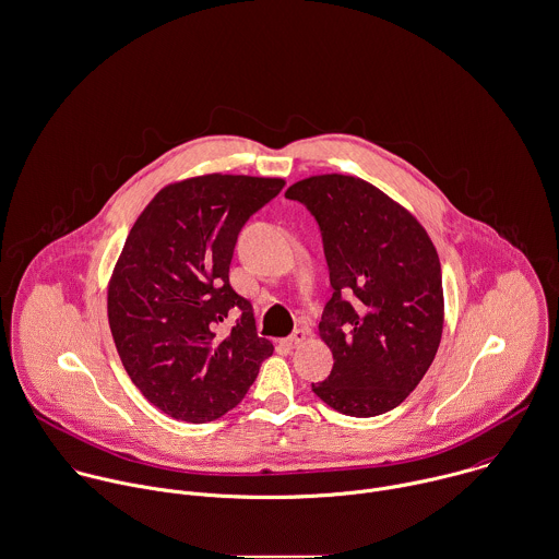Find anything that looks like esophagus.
<instances>
[{
	"label": "esophagus",
	"mask_w": 559,
	"mask_h": 559,
	"mask_svg": "<svg viewBox=\"0 0 559 559\" xmlns=\"http://www.w3.org/2000/svg\"><path fill=\"white\" fill-rule=\"evenodd\" d=\"M306 341V332L304 330H295L284 343L288 345V347H297V345H301Z\"/></svg>",
	"instance_id": "esophagus-1"
}]
</instances>
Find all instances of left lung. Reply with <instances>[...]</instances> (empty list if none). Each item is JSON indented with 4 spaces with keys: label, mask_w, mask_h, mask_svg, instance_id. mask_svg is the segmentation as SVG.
Instances as JSON below:
<instances>
[{
    "label": "left lung",
    "mask_w": 559,
    "mask_h": 559,
    "mask_svg": "<svg viewBox=\"0 0 559 559\" xmlns=\"http://www.w3.org/2000/svg\"><path fill=\"white\" fill-rule=\"evenodd\" d=\"M286 197L317 218L334 288L319 323L334 367L312 390L341 414H383L418 385L442 338L436 247L405 207L360 178L314 176Z\"/></svg>",
    "instance_id": "1"
}]
</instances>
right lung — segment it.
I'll use <instances>...</instances> for the list:
<instances>
[{"label":"right lung","instance_id":"obj_1","mask_svg":"<svg viewBox=\"0 0 559 559\" xmlns=\"http://www.w3.org/2000/svg\"><path fill=\"white\" fill-rule=\"evenodd\" d=\"M284 180L199 176L163 188L130 229L108 286L119 358L165 414L207 423L236 407L273 345L229 284L242 225ZM238 313L234 329L219 323Z\"/></svg>","mask_w":559,"mask_h":559}]
</instances>
